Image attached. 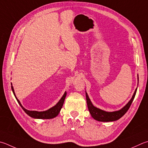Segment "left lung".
<instances>
[{
    "label": "left lung",
    "mask_w": 148,
    "mask_h": 148,
    "mask_svg": "<svg viewBox=\"0 0 148 148\" xmlns=\"http://www.w3.org/2000/svg\"><path fill=\"white\" fill-rule=\"evenodd\" d=\"M136 90H137V88H136L135 92L133 94V96H132V98L131 99L130 101L128 102V103H127L125 106L123 107L122 109L119 110V111L114 112H106L94 106L92 103H91L87 94L86 93V99H87L88 109L89 110L91 116H92L94 119L100 121V122H112V121L120 119L121 117H122L126 113V112L130 109L131 105L132 103L134 98H135Z\"/></svg>",
    "instance_id": "1"
}]
</instances>
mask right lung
I'll return each mask as SVG.
<instances>
[{"instance_id": "add662e5", "label": "right lung", "mask_w": 148, "mask_h": 148, "mask_svg": "<svg viewBox=\"0 0 148 148\" xmlns=\"http://www.w3.org/2000/svg\"><path fill=\"white\" fill-rule=\"evenodd\" d=\"M12 89L13 92V95H14L15 97L16 98V99H17L18 103H19L21 107H22V109L24 110V111H25L28 115H29V116L34 118V119H53V118L56 117V116H58V114L60 113L61 108H62L64 101H65V99L66 95V92H65V94L63 95V97L61 98V100L59 101L58 103L56 104L55 106L52 107V108H50L48 110H47V111H45L38 112V111H28V110L24 108V107L22 106V105H21V103H20L19 100H18L17 98V97H16L15 94L14 92V89H13V86H12Z\"/></svg>"}]
</instances>
